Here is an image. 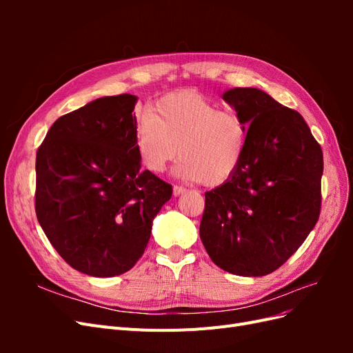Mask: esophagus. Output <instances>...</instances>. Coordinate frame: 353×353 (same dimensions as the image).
Returning a JSON list of instances; mask_svg holds the SVG:
<instances>
[{"mask_svg": "<svg viewBox=\"0 0 353 353\" xmlns=\"http://www.w3.org/2000/svg\"><path fill=\"white\" fill-rule=\"evenodd\" d=\"M183 193H185V188H184V187H179V185H175V187H174V196H175V197L181 196Z\"/></svg>", "mask_w": 353, "mask_h": 353, "instance_id": "obj_1", "label": "esophagus"}]
</instances>
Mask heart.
Segmentation results:
<instances>
[{"label":"heart","mask_w":353,"mask_h":353,"mask_svg":"<svg viewBox=\"0 0 353 353\" xmlns=\"http://www.w3.org/2000/svg\"><path fill=\"white\" fill-rule=\"evenodd\" d=\"M249 140V126L232 112L219 110L197 91L159 99L138 121L134 144L143 166L159 174L176 157L174 174L191 183L216 187L239 169Z\"/></svg>","instance_id":"1"}]
</instances>
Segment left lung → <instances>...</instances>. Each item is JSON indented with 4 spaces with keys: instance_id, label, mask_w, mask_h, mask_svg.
I'll list each match as a JSON object with an SVG mask.
<instances>
[{
    "instance_id": "1",
    "label": "left lung",
    "mask_w": 353,
    "mask_h": 353,
    "mask_svg": "<svg viewBox=\"0 0 353 353\" xmlns=\"http://www.w3.org/2000/svg\"><path fill=\"white\" fill-rule=\"evenodd\" d=\"M222 99L248 123L249 140L236 174L205 193L200 239L221 270L263 276L315 227L323 152L302 114L265 91L231 88Z\"/></svg>"
}]
</instances>
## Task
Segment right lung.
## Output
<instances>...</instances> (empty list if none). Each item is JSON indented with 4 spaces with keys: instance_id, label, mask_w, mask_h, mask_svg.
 I'll use <instances>...</instances> for the list:
<instances>
[{
    "instance_id": "obj_1",
    "label": "right lung",
    "mask_w": 353,
    "mask_h": 353,
    "mask_svg": "<svg viewBox=\"0 0 353 353\" xmlns=\"http://www.w3.org/2000/svg\"><path fill=\"white\" fill-rule=\"evenodd\" d=\"M138 97H101L52 123L37 153L35 210L52 248L91 276L130 271L172 185L141 170Z\"/></svg>"
}]
</instances>
